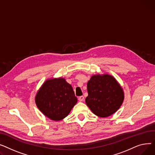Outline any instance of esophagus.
I'll list each match as a JSON object with an SVG mask.
<instances>
[{
  "label": "esophagus",
  "mask_w": 155,
  "mask_h": 155,
  "mask_svg": "<svg viewBox=\"0 0 155 155\" xmlns=\"http://www.w3.org/2000/svg\"><path fill=\"white\" fill-rule=\"evenodd\" d=\"M78 99H79V101L80 102H81V101H83L84 100V96H81L79 97Z\"/></svg>",
  "instance_id": "obj_1"
}]
</instances>
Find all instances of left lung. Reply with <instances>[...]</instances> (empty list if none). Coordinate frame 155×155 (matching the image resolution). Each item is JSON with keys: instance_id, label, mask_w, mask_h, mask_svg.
Masks as SVG:
<instances>
[{"instance_id": "left-lung-1", "label": "left lung", "mask_w": 155, "mask_h": 155, "mask_svg": "<svg viewBox=\"0 0 155 155\" xmlns=\"http://www.w3.org/2000/svg\"><path fill=\"white\" fill-rule=\"evenodd\" d=\"M86 103L92 112L101 117L111 116L121 106L123 91L116 80L108 74L94 75L87 84Z\"/></svg>"}]
</instances>
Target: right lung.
Returning a JSON list of instances; mask_svg holds the SVG:
<instances>
[{
  "instance_id": "add662e5",
  "label": "right lung",
  "mask_w": 155,
  "mask_h": 155,
  "mask_svg": "<svg viewBox=\"0 0 155 155\" xmlns=\"http://www.w3.org/2000/svg\"><path fill=\"white\" fill-rule=\"evenodd\" d=\"M77 101L72 86L63 78L47 80L35 96L39 110L54 121L66 117Z\"/></svg>"
}]
</instances>
